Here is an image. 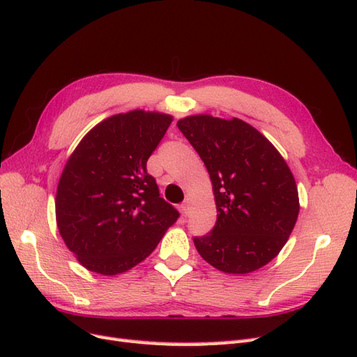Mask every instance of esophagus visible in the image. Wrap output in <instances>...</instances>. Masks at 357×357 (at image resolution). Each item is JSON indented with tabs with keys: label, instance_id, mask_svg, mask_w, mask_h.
Instances as JSON below:
<instances>
[{
	"label": "esophagus",
	"instance_id": "esophagus-1",
	"mask_svg": "<svg viewBox=\"0 0 357 357\" xmlns=\"http://www.w3.org/2000/svg\"><path fill=\"white\" fill-rule=\"evenodd\" d=\"M190 205H191V200H190V197H185V200H184V202H182V205H181L182 214H184V215H188V213H190Z\"/></svg>",
	"mask_w": 357,
	"mask_h": 357
}]
</instances>
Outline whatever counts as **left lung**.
<instances>
[{
	"mask_svg": "<svg viewBox=\"0 0 357 357\" xmlns=\"http://www.w3.org/2000/svg\"><path fill=\"white\" fill-rule=\"evenodd\" d=\"M178 128L202 158L217 220L195 245L209 266L229 274L257 271L288 241L298 217L294 175L273 143L238 117L191 114Z\"/></svg>",
	"mask_w": 357,
	"mask_h": 357,
	"instance_id": "1",
	"label": "left lung"
}]
</instances>
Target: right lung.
<instances>
[{"instance_id": "right-lung-1", "label": "right lung", "mask_w": 357, "mask_h": 357, "mask_svg": "<svg viewBox=\"0 0 357 357\" xmlns=\"http://www.w3.org/2000/svg\"><path fill=\"white\" fill-rule=\"evenodd\" d=\"M173 116L132 109L104 119L81 139L56 193L59 232L78 262L102 276L135 267L179 213L146 170Z\"/></svg>"}]
</instances>
